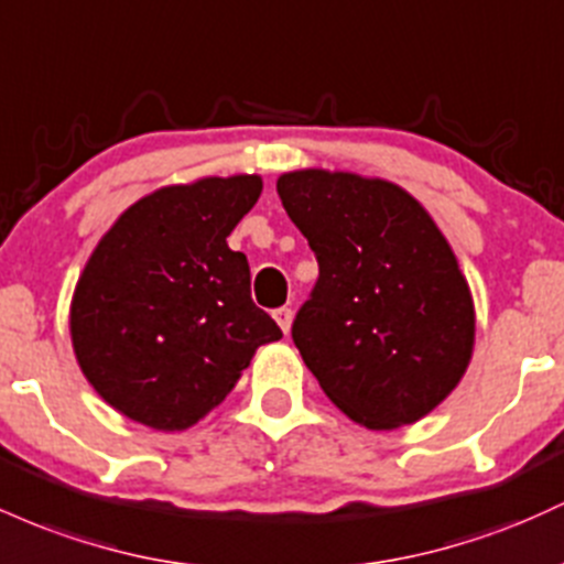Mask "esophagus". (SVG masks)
Returning a JSON list of instances; mask_svg holds the SVG:
<instances>
[{
  "instance_id": "esophagus-1",
  "label": "esophagus",
  "mask_w": 564,
  "mask_h": 564,
  "mask_svg": "<svg viewBox=\"0 0 564 564\" xmlns=\"http://www.w3.org/2000/svg\"><path fill=\"white\" fill-rule=\"evenodd\" d=\"M272 318L278 321V326H281L283 334H289V329H292V321H294V311L292 307H278V311L272 313Z\"/></svg>"
}]
</instances>
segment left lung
<instances>
[{
    "mask_svg": "<svg viewBox=\"0 0 564 564\" xmlns=\"http://www.w3.org/2000/svg\"><path fill=\"white\" fill-rule=\"evenodd\" d=\"M318 259L292 337L350 420L399 429L442 404L474 352V300L447 238L399 184L345 171L278 178Z\"/></svg>",
    "mask_w": 564,
    "mask_h": 564,
    "instance_id": "left-lung-1",
    "label": "left lung"
}]
</instances>
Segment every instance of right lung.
I'll list each match as a JSON object with an SVG mask.
<instances>
[{
	"label": "right lung",
	"instance_id": "obj_1",
	"mask_svg": "<svg viewBox=\"0 0 564 564\" xmlns=\"http://www.w3.org/2000/svg\"><path fill=\"white\" fill-rule=\"evenodd\" d=\"M262 178L208 176L154 189L98 240L69 329L96 393L154 431H184L232 391L259 345L283 337L251 300L246 253L227 235Z\"/></svg>",
	"mask_w": 564,
	"mask_h": 564
}]
</instances>
